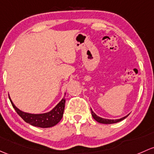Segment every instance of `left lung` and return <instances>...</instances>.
<instances>
[{
	"label": "left lung",
	"mask_w": 154,
	"mask_h": 154,
	"mask_svg": "<svg viewBox=\"0 0 154 154\" xmlns=\"http://www.w3.org/2000/svg\"><path fill=\"white\" fill-rule=\"evenodd\" d=\"M91 115L93 116L94 119L97 121V122H100V123H103V124H113V123H116V122H119L120 121L123 120L124 119H125L128 116H124V117L121 118V119H104V118H101L100 116H97L96 114L94 113V111H92L91 108Z\"/></svg>",
	"instance_id": "8db88e82"
}]
</instances>
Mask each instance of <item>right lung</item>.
<instances>
[{
    "mask_svg": "<svg viewBox=\"0 0 154 154\" xmlns=\"http://www.w3.org/2000/svg\"><path fill=\"white\" fill-rule=\"evenodd\" d=\"M9 98L10 100L13 108H14L17 114L26 122L32 125L33 126H35V127L43 128L52 127V126L55 125L61 120L63 115L65 103H66V99L65 98H63L62 100L51 111L40 114H32L21 111L13 104L9 96Z\"/></svg>",
    "mask_w": 154,
    "mask_h": 154,
    "instance_id": "obj_1",
    "label": "right lung"
}]
</instances>
